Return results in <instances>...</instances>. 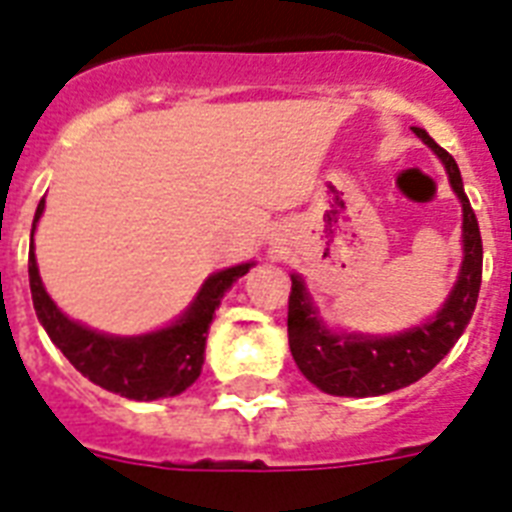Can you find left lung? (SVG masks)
I'll use <instances>...</instances> for the list:
<instances>
[{
	"label": "left lung",
	"instance_id": "1",
	"mask_svg": "<svg viewBox=\"0 0 512 512\" xmlns=\"http://www.w3.org/2000/svg\"><path fill=\"white\" fill-rule=\"evenodd\" d=\"M415 134L444 161L452 190L463 203V269H460L452 296L441 306L436 320L412 327L402 335H391V338L335 335L325 330L309 304V296L304 293V282L290 277L293 280L288 296L290 354L296 359L298 370L325 394L380 396L410 386L447 357V351L463 335L476 309L481 267H484L478 219L463 190V177H460L455 158L444 147L436 145L425 129L415 126Z\"/></svg>",
	"mask_w": 512,
	"mask_h": 512
}]
</instances>
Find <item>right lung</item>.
Segmentation results:
<instances>
[{"mask_svg":"<svg viewBox=\"0 0 512 512\" xmlns=\"http://www.w3.org/2000/svg\"><path fill=\"white\" fill-rule=\"evenodd\" d=\"M44 211V200L36 208L34 227H31V251H28V282L39 322L57 349L76 370L97 383L105 391L121 394L126 399L150 402L161 396H177L190 388L200 375L203 354H206L208 325L214 320L224 290L237 277H243L251 264L222 269L206 280L195 304L185 312L177 325L137 338H113V335L94 333L89 327L71 322L55 301L47 296L42 285L34 256V230Z\"/></svg>","mask_w":512,"mask_h":512,"instance_id":"1","label":"right lung"}]
</instances>
